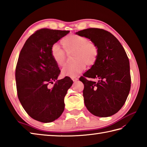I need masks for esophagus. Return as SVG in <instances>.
<instances>
[{
    "label": "esophagus",
    "instance_id": "34e87169",
    "mask_svg": "<svg viewBox=\"0 0 147 147\" xmlns=\"http://www.w3.org/2000/svg\"><path fill=\"white\" fill-rule=\"evenodd\" d=\"M72 79V80L74 81V82H77V81L78 80H79V79H77V78H76V77H73L72 79Z\"/></svg>",
    "mask_w": 147,
    "mask_h": 147
}]
</instances>
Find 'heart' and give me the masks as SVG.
Instances as JSON below:
<instances>
[{"mask_svg": "<svg viewBox=\"0 0 147 147\" xmlns=\"http://www.w3.org/2000/svg\"><path fill=\"white\" fill-rule=\"evenodd\" d=\"M61 44L66 53H73L75 62L67 65L61 70L63 76L75 77L82 73L87 66L96 63L99 55L97 45L89 41L86 37L77 34H70L61 40ZM51 56L58 66L63 67L65 63V53L58 45L55 44L51 48Z\"/></svg>", "mask_w": 147, "mask_h": 147, "instance_id": "heart-1", "label": "heart"}]
</instances>
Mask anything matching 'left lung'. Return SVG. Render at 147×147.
I'll list each match as a JSON object with an SVG mask.
<instances>
[{"instance_id": "1", "label": "left lung", "mask_w": 147, "mask_h": 147, "mask_svg": "<svg viewBox=\"0 0 147 147\" xmlns=\"http://www.w3.org/2000/svg\"><path fill=\"white\" fill-rule=\"evenodd\" d=\"M95 43L99 50L96 63L84 74L83 96L88 111L94 116L109 117L125 103L131 87L129 62L121 44L111 32L99 28L76 32ZM86 77L96 78L97 82Z\"/></svg>"}]
</instances>
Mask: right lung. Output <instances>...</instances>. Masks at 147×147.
Instances as JSON below:
<instances>
[{"label":"right lung","mask_w":147,"mask_h":147,"mask_svg":"<svg viewBox=\"0 0 147 147\" xmlns=\"http://www.w3.org/2000/svg\"><path fill=\"white\" fill-rule=\"evenodd\" d=\"M69 32L41 29L28 39L19 54L16 68L18 96L26 112L38 121H53L64 111V97L73 81L68 77L57 80L60 70L50 51ZM55 81L54 87L48 88Z\"/></svg>","instance_id":"right-lung-1"}]
</instances>
